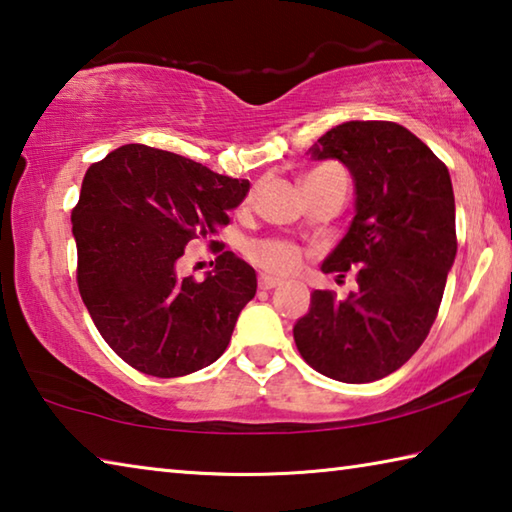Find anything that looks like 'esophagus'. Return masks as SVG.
Listing matches in <instances>:
<instances>
[{
	"instance_id": "obj_1",
	"label": "esophagus",
	"mask_w": 512,
	"mask_h": 512,
	"mask_svg": "<svg viewBox=\"0 0 512 512\" xmlns=\"http://www.w3.org/2000/svg\"><path fill=\"white\" fill-rule=\"evenodd\" d=\"M257 284H259V289L268 291V289H275V287H280L282 280H277V277H271V275H259Z\"/></svg>"
}]
</instances>
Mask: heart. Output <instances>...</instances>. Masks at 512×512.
Segmentation results:
<instances>
[{"mask_svg": "<svg viewBox=\"0 0 512 512\" xmlns=\"http://www.w3.org/2000/svg\"><path fill=\"white\" fill-rule=\"evenodd\" d=\"M246 255L268 273H291L300 264L302 250L284 239H259L246 248Z\"/></svg>", "mask_w": 512, "mask_h": 512, "instance_id": "obj_1", "label": "heart"}]
</instances>
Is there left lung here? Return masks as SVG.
Here are the masks:
<instances>
[{
  "instance_id": "left-lung-1",
  "label": "left lung",
  "mask_w": 512,
  "mask_h": 512,
  "mask_svg": "<svg viewBox=\"0 0 512 512\" xmlns=\"http://www.w3.org/2000/svg\"><path fill=\"white\" fill-rule=\"evenodd\" d=\"M339 160L357 194L348 235L323 273L357 275L345 300L311 293L293 327L300 357L320 375L366 384L391 375L427 339L456 257V207L445 162L395 121H345L309 149Z\"/></svg>"
}]
</instances>
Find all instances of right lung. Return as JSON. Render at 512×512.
Instances as JSON below:
<instances>
[{
	"instance_id": "add662e5",
	"label": "right lung",
	"mask_w": 512,
	"mask_h": 512,
	"mask_svg": "<svg viewBox=\"0 0 512 512\" xmlns=\"http://www.w3.org/2000/svg\"><path fill=\"white\" fill-rule=\"evenodd\" d=\"M248 189V180L144 144L119 146L85 173L72 210L76 282L103 341L128 366L183 377L228 348L255 298V268L225 250L198 282L178 275V259L228 225Z\"/></svg>"
}]
</instances>
